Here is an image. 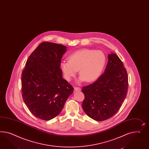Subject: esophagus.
<instances>
[{"instance_id": "34e87169", "label": "esophagus", "mask_w": 149, "mask_h": 149, "mask_svg": "<svg viewBox=\"0 0 149 149\" xmlns=\"http://www.w3.org/2000/svg\"><path fill=\"white\" fill-rule=\"evenodd\" d=\"M74 90L76 91H80L81 88L80 87H74Z\"/></svg>"}]
</instances>
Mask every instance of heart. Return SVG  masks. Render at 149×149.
<instances>
[{"label":"heart","mask_w":149,"mask_h":149,"mask_svg":"<svg viewBox=\"0 0 149 149\" xmlns=\"http://www.w3.org/2000/svg\"><path fill=\"white\" fill-rule=\"evenodd\" d=\"M106 62L105 54L100 50L84 49L72 53L68 61L61 63V68L66 80L75 77L79 70L80 81L94 82L100 77Z\"/></svg>","instance_id":"obj_1"}]
</instances>
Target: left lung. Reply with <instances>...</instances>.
Listing matches in <instances>:
<instances>
[{
  "label": "left lung",
  "mask_w": 149,
  "mask_h": 149,
  "mask_svg": "<svg viewBox=\"0 0 149 149\" xmlns=\"http://www.w3.org/2000/svg\"><path fill=\"white\" fill-rule=\"evenodd\" d=\"M105 72L92 84L82 87V107L97 121L112 117L120 108L128 90V76L123 62L116 54H109Z\"/></svg>",
  "instance_id": "1"
}]
</instances>
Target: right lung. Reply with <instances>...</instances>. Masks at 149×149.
I'll list each match as a JSON object with an SVG mask.
<instances>
[{
  "instance_id": "add662e5",
  "label": "right lung",
  "mask_w": 149,
  "mask_h": 149,
  "mask_svg": "<svg viewBox=\"0 0 149 149\" xmlns=\"http://www.w3.org/2000/svg\"><path fill=\"white\" fill-rule=\"evenodd\" d=\"M66 47L43 42L31 54L22 73L25 104L35 117L49 120L61 112L74 88L63 79L60 68Z\"/></svg>"
}]
</instances>
